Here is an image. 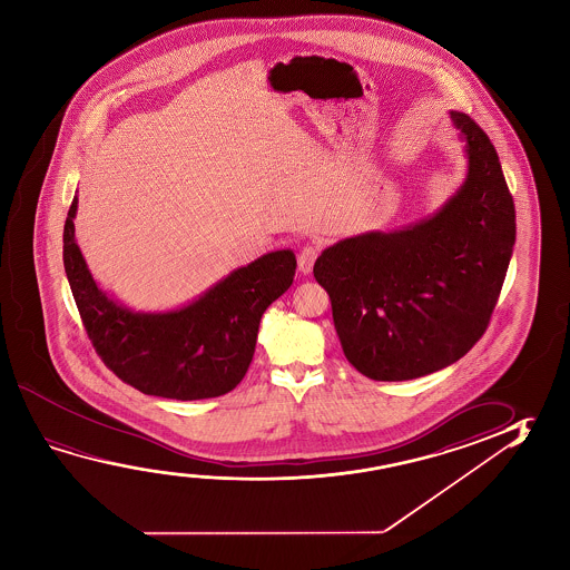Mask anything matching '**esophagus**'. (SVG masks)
I'll return each instance as SVG.
<instances>
[{
  "mask_svg": "<svg viewBox=\"0 0 570 570\" xmlns=\"http://www.w3.org/2000/svg\"><path fill=\"white\" fill-rule=\"evenodd\" d=\"M317 258V246L306 244L298 254V268L302 274H309L314 268V262Z\"/></svg>",
  "mask_w": 570,
  "mask_h": 570,
  "instance_id": "esophagus-1",
  "label": "esophagus"
}]
</instances>
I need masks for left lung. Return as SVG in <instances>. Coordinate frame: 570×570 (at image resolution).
<instances>
[{
    "instance_id": "obj_1",
    "label": "left lung",
    "mask_w": 570,
    "mask_h": 570,
    "mask_svg": "<svg viewBox=\"0 0 570 570\" xmlns=\"http://www.w3.org/2000/svg\"><path fill=\"white\" fill-rule=\"evenodd\" d=\"M449 119L465 150L463 185L433 215L344 238L314 264L347 362L375 382L463 357L485 334L513 256V196L493 142L465 112Z\"/></svg>"
}]
</instances>
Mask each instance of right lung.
<instances>
[{
    "label": "right lung",
    "mask_w": 570,
    "mask_h": 570,
    "mask_svg": "<svg viewBox=\"0 0 570 570\" xmlns=\"http://www.w3.org/2000/svg\"><path fill=\"white\" fill-rule=\"evenodd\" d=\"M77 195L63 228V266L87 336L112 374L167 400L218 397L243 382L262 314L292 286L296 256L274 250L230 272L180 308L137 312L112 298L76 240Z\"/></svg>",
    "instance_id": "right-lung-1"
}]
</instances>
